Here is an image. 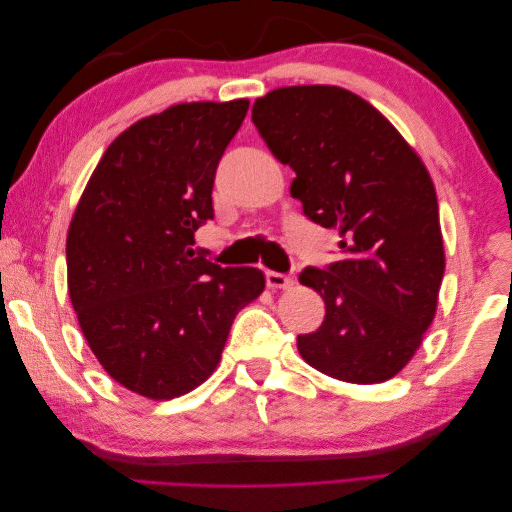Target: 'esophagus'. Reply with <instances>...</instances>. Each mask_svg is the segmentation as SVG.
I'll return each mask as SVG.
<instances>
[{
  "label": "esophagus",
  "instance_id": "34e87169",
  "mask_svg": "<svg viewBox=\"0 0 512 512\" xmlns=\"http://www.w3.org/2000/svg\"><path fill=\"white\" fill-rule=\"evenodd\" d=\"M267 286L269 288H290L292 286V277L284 275V273H277V271H267Z\"/></svg>",
  "mask_w": 512,
  "mask_h": 512
}]
</instances>
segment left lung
Returning <instances> with one entry per match:
<instances>
[{"label": "left lung", "mask_w": 512, "mask_h": 512, "mask_svg": "<svg viewBox=\"0 0 512 512\" xmlns=\"http://www.w3.org/2000/svg\"><path fill=\"white\" fill-rule=\"evenodd\" d=\"M267 147L294 170L307 220L337 228L342 258L305 267L327 314L299 335L307 365L378 384L408 365L436 316L444 275L438 198L425 164L374 106L333 85L273 89L252 106Z\"/></svg>", "instance_id": "1"}]
</instances>
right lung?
Returning a JSON list of instances; mask_svg holds the SVG:
<instances>
[{
    "instance_id": "1",
    "label": "right lung",
    "mask_w": 512,
    "mask_h": 512,
    "mask_svg": "<svg viewBox=\"0 0 512 512\" xmlns=\"http://www.w3.org/2000/svg\"><path fill=\"white\" fill-rule=\"evenodd\" d=\"M247 108L190 102L136 121L108 145L72 215V307L106 374L132 393L194 391L218 367L239 309L265 290L262 271L222 269L192 250Z\"/></svg>"
}]
</instances>
